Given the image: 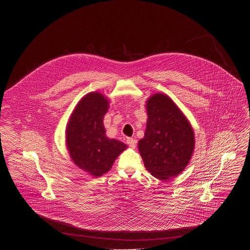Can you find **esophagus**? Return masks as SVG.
Wrapping results in <instances>:
<instances>
[{"mask_svg": "<svg viewBox=\"0 0 250 250\" xmlns=\"http://www.w3.org/2000/svg\"><path fill=\"white\" fill-rule=\"evenodd\" d=\"M126 144H127L131 148H135V146H136L135 140H134L133 138H131V137H128V138L126 139Z\"/></svg>", "mask_w": 250, "mask_h": 250, "instance_id": "1", "label": "esophagus"}]
</instances>
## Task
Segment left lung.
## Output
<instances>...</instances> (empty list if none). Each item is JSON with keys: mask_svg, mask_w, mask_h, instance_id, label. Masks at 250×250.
<instances>
[{"mask_svg": "<svg viewBox=\"0 0 250 250\" xmlns=\"http://www.w3.org/2000/svg\"><path fill=\"white\" fill-rule=\"evenodd\" d=\"M147 122L138 150L146 168L157 179L179 175L195 148V134L188 119L166 95L156 93L146 101Z\"/></svg>", "mask_w": 250, "mask_h": 250, "instance_id": "1", "label": "left lung"}]
</instances>
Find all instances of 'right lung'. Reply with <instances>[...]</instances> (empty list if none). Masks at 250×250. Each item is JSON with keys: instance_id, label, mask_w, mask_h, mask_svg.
I'll return each mask as SVG.
<instances>
[{"instance_id": "add662e5", "label": "right lung", "mask_w": 250, "mask_h": 250, "mask_svg": "<svg viewBox=\"0 0 250 250\" xmlns=\"http://www.w3.org/2000/svg\"><path fill=\"white\" fill-rule=\"evenodd\" d=\"M109 100L99 92L85 95L77 104L66 127V146L76 166L94 177L108 172L126 149L124 142L105 135L104 117Z\"/></svg>"}]
</instances>
